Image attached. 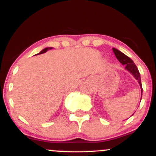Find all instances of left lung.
I'll list each match as a JSON object with an SVG mask.
<instances>
[{"mask_svg":"<svg viewBox=\"0 0 156 156\" xmlns=\"http://www.w3.org/2000/svg\"><path fill=\"white\" fill-rule=\"evenodd\" d=\"M113 51H114L115 56L117 57V58L119 60V62L125 66V69L131 73L133 76L135 77L136 79L138 80L139 85H140L141 89V96H142V87H141V76L140 73L139 72V69L136 64L133 63V62L132 61L128 56H127L126 55H125L124 53H122V52L118 51L116 48H113Z\"/></svg>","mask_w":156,"mask_h":156,"instance_id":"1","label":"left lung"}]
</instances>
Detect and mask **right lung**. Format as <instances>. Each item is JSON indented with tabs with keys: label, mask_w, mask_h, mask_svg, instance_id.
I'll return each instance as SVG.
<instances>
[{
	"label": "right lung",
	"mask_w": 156,
	"mask_h": 156,
	"mask_svg": "<svg viewBox=\"0 0 156 156\" xmlns=\"http://www.w3.org/2000/svg\"><path fill=\"white\" fill-rule=\"evenodd\" d=\"M52 48H44V49L42 50V51H41L40 53H39V54H42V53H45L46 51H48V50H51V49H52Z\"/></svg>",
	"instance_id": "obj_1"
}]
</instances>
